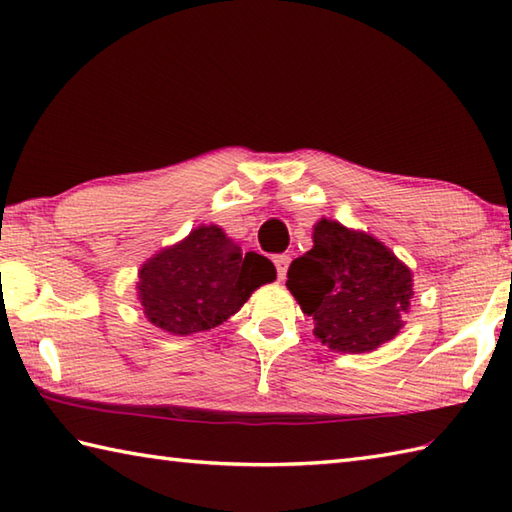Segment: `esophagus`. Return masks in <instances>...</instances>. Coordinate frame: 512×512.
<instances>
[{
	"mask_svg": "<svg viewBox=\"0 0 512 512\" xmlns=\"http://www.w3.org/2000/svg\"><path fill=\"white\" fill-rule=\"evenodd\" d=\"M273 262H275V266H277V277H279V279H286L288 266H290V257H288V255H275Z\"/></svg>",
	"mask_w": 512,
	"mask_h": 512,
	"instance_id": "1",
	"label": "esophagus"
}]
</instances>
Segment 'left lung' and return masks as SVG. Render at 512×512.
Listing matches in <instances>:
<instances>
[{
  "label": "left lung",
  "instance_id": "8db88e82",
  "mask_svg": "<svg viewBox=\"0 0 512 512\" xmlns=\"http://www.w3.org/2000/svg\"><path fill=\"white\" fill-rule=\"evenodd\" d=\"M312 242L290 264L286 286L312 317L314 336L347 354L394 339L413 297L411 270L376 237L328 217L314 224Z\"/></svg>",
  "mask_w": 512,
  "mask_h": 512
}]
</instances>
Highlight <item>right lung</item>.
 <instances>
[{
    "label": "right lung",
    "mask_w": 512,
    "mask_h": 512,
    "mask_svg": "<svg viewBox=\"0 0 512 512\" xmlns=\"http://www.w3.org/2000/svg\"><path fill=\"white\" fill-rule=\"evenodd\" d=\"M275 277L268 257L244 253L220 226L202 224L147 259L136 288L145 317L156 328L187 336L222 325Z\"/></svg>",
    "instance_id": "obj_1"
}]
</instances>
